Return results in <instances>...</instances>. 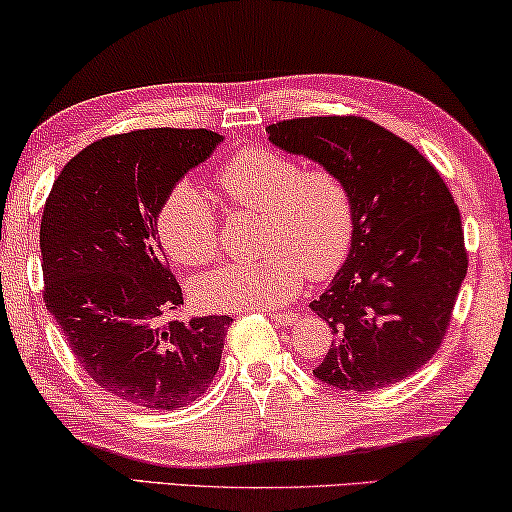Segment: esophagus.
Masks as SVG:
<instances>
[{"label": "esophagus", "instance_id": "esophagus-1", "mask_svg": "<svg viewBox=\"0 0 512 512\" xmlns=\"http://www.w3.org/2000/svg\"><path fill=\"white\" fill-rule=\"evenodd\" d=\"M271 322H276L280 326H292L299 322V315H296V312H276V315H271Z\"/></svg>", "mask_w": 512, "mask_h": 512}]
</instances>
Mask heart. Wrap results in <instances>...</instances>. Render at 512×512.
I'll list each match as a JSON object with an SVG mask.
<instances>
[{
    "mask_svg": "<svg viewBox=\"0 0 512 512\" xmlns=\"http://www.w3.org/2000/svg\"><path fill=\"white\" fill-rule=\"evenodd\" d=\"M218 188L234 209L262 216L253 262L225 264L195 282L202 308L273 310L294 299L303 280H324L345 264L354 241L347 181L324 165L305 167L273 149H248L220 167ZM160 246L183 269L218 257V218L190 181L174 186L156 213Z\"/></svg>",
    "mask_w": 512,
    "mask_h": 512,
    "instance_id": "b5f03b06",
    "label": "heart"
}]
</instances>
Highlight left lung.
<instances>
[{
  "label": "left lung",
  "mask_w": 512,
  "mask_h": 512,
  "mask_svg": "<svg viewBox=\"0 0 512 512\" xmlns=\"http://www.w3.org/2000/svg\"><path fill=\"white\" fill-rule=\"evenodd\" d=\"M266 133L338 172L354 200L352 250L310 303L335 335L312 375L356 393L414 375L437 354L467 276L451 190L416 147L363 117L289 119Z\"/></svg>",
  "instance_id": "obj_1"
}]
</instances>
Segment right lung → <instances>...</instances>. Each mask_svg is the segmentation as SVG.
<instances>
[{
	"label": "right lung",
	"mask_w": 512,
	"mask_h": 512,
	"mask_svg": "<svg viewBox=\"0 0 512 512\" xmlns=\"http://www.w3.org/2000/svg\"><path fill=\"white\" fill-rule=\"evenodd\" d=\"M220 142L207 128L103 137L68 160L45 200V308L82 370L124 402L179 409L218 372L232 319L165 322L183 294L160 248L156 213Z\"/></svg>",
	"instance_id": "add662e5"
}]
</instances>
